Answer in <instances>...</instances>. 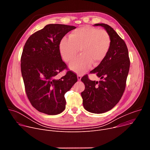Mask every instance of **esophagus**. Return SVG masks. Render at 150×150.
I'll return each mask as SVG.
<instances>
[{"label": "esophagus", "instance_id": "obj_1", "mask_svg": "<svg viewBox=\"0 0 150 150\" xmlns=\"http://www.w3.org/2000/svg\"><path fill=\"white\" fill-rule=\"evenodd\" d=\"M77 78H78V81H80L81 79V76L80 75H77Z\"/></svg>", "mask_w": 150, "mask_h": 150}]
</instances>
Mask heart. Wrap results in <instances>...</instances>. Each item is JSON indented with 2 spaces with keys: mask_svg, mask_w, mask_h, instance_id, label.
Wrapping results in <instances>:
<instances>
[{
  "mask_svg": "<svg viewBox=\"0 0 150 150\" xmlns=\"http://www.w3.org/2000/svg\"><path fill=\"white\" fill-rule=\"evenodd\" d=\"M111 46V38L104 30L91 26L79 28L72 31L69 38L62 39L59 52L63 60L69 62L78 53L81 55L69 64V68L78 74H82L91 66L96 67L108 54Z\"/></svg>",
  "mask_w": 150,
  "mask_h": 150,
  "instance_id": "obj_1",
  "label": "heart"
}]
</instances>
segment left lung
<instances>
[{"mask_svg":"<svg viewBox=\"0 0 150 150\" xmlns=\"http://www.w3.org/2000/svg\"><path fill=\"white\" fill-rule=\"evenodd\" d=\"M109 33L111 38L110 50L97 67L90 73L100 81H91L86 75L81 78L85 90L81 93L84 109L93 113L108 112L120 100L126 87L130 67L128 50L125 41L109 25L96 24Z\"/></svg>","mask_w":150,"mask_h":150,"instance_id":"1","label":"left lung"}]
</instances>
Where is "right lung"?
I'll list each match as a JSON object with an SVG mask.
<instances>
[{
    "instance_id": "1",
    "label": "right lung",
    "mask_w": 150,
    "mask_h": 150,
    "mask_svg": "<svg viewBox=\"0 0 150 150\" xmlns=\"http://www.w3.org/2000/svg\"><path fill=\"white\" fill-rule=\"evenodd\" d=\"M74 26L49 24L32 34L26 41L21 58V68L28 98L38 112L49 115L65 109V93L77 81L71 71L57 79L67 69L60 52V42Z\"/></svg>"
}]
</instances>
